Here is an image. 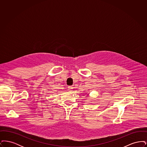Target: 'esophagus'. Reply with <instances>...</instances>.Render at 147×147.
Returning <instances> with one entry per match:
<instances>
[{"mask_svg":"<svg viewBox=\"0 0 147 147\" xmlns=\"http://www.w3.org/2000/svg\"><path fill=\"white\" fill-rule=\"evenodd\" d=\"M73 86H68V90H69V91H71V90L73 89Z\"/></svg>","mask_w":147,"mask_h":147,"instance_id":"esophagus-1","label":"esophagus"}]
</instances>
